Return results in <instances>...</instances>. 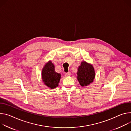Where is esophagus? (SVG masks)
<instances>
[{"mask_svg": "<svg viewBox=\"0 0 131 131\" xmlns=\"http://www.w3.org/2000/svg\"><path fill=\"white\" fill-rule=\"evenodd\" d=\"M71 75V73L70 72H67V73L66 74V77H69V76H70Z\"/></svg>", "mask_w": 131, "mask_h": 131, "instance_id": "1", "label": "esophagus"}]
</instances>
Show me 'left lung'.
<instances>
[{
	"mask_svg": "<svg viewBox=\"0 0 131 131\" xmlns=\"http://www.w3.org/2000/svg\"><path fill=\"white\" fill-rule=\"evenodd\" d=\"M77 79L80 84L86 86L92 83L95 77V72L93 66L86 61H82L78 68Z\"/></svg>",
	"mask_w": 131,
	"mask_h": 131,
	"instance_id": "obj_1",
	"label": "left lung"
}]
</instances>
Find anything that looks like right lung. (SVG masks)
<instances>
[{"mask_svg": "<svg viewBox=\"0 0 131 131\" xmlns=\"http://www.w3.org/2000/svg\"><path fill=\"white\" fill-rule=\"evenodd\" d=\"M54 70V64L49 61L45 64L41 71L42 81L50 89L56 88L61 79L60 73H57Z\"/></svg>", "mask_w": 131, "mask_h": 131, "instance_id": "add662e5", "label": "right lung"}]
</instances>
